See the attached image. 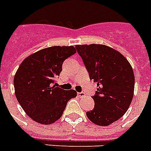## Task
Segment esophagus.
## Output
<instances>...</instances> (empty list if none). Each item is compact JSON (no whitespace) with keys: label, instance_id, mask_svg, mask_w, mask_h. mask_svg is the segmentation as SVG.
Masks as SVG:
<instances>
[{"label":"esophagus","instance_id":"esophagus-1","mask_svg":"<svg viewBox=\"0 0 151 151\" xmlns=\"http://www.w3.org/2000/svg\"><path fill=\"white\" fill-rule=\"evenodd\" d=\"M78 96L80 97V98H82V97L85 96V94L84 92H78Z\"/></svg>","mask_w":151,"mask_h":151}]
</instances>
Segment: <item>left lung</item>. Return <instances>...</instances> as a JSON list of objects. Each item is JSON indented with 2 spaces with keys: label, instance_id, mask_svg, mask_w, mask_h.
I'll list each match as a JSON object with an SVG mask.
<instances>
[{
  "label": "left lung",
  "instance_id": "left-lung-1",
  "mask_svg": "<svg viewBox=\"0 0 151 151\" xmlns=\"http://www.w3.org/2000/svg\"><path fill=\"white\" fill-rule=\"evenodd\" d=\"M76 48L90 79L98 87L92 96L94 108L86 115L97 125H110L126 113L132 103L135 88L132 67L122 53L109 46L78 45Z\"/></svg>",
  "mask_w": 151,
  "mask_h": 151
}]
</instances>
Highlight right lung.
<instances>
[{
    "instance_id": "add662e5",
    "label": "right lung",
    "mask_w": 151,
    "mask_h": 151,
    "mask_svg": "<svg viewBox=\"0 0 151 151\" xmlns=\"http://www.w3.org/2000/svg\"><path fill=\"white\" fill-rule=\"evenodd\" d=\"M73 46H52L33 53L22 62L14 77L18 102L34 122L51 124L63 115L75 90L55 87L64 60L76 53Z\"/></svg>"
}]
</instances>
